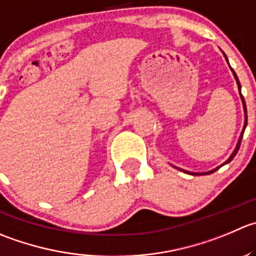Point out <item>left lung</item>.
I'll return each instance as SVG.
<instances>
[{"label": "left lung", "mask_w": 256, "mask_h": 256, "mask_svg": "<svg viewBox=\"0 0 256 256\" xmlns=\"http://www.w3.org/2000/svg\"><path fill=\"white\" fill-rule=\"evenodd\" d=\"M224 56H225V58H226V61H228V57H226V54H224ZM228 64H229V61H228ZM230 66V65H229ZM230 70L232 71V75H234V78H235V80H236V84H238V88H239V94H240V98H242V106H244V112H245V121H244V128H242V135H240V138H239V141H238V144H236V148H235V150L232 151V155H230V158H228L226 161H225L224 164H222V165H220V166H224L225 164H229L230 161L232 160V158H235V155H236L238 154V151H239V148H240V144H242V135H244V131H245V128H246V124H248V115H246V105H245V100H244V96L242 95V86H240V82H239V78H238V76H236V74H235V71L232 70V68H230ZM220 166H218V168H212V170H210V171H208V172H190V171H186V170H181V168H178V170H181V171H184V172H186V174H190V175H209V174H212V172H215V171L216 170H219L220 168Z\"/></svg>", "instance_id": "1"}]
</instances>
